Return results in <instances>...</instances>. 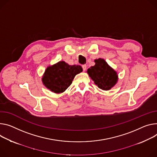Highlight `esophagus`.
Segmentation results:
<instances>
[{"label": "esophagus", "instance_id": "esophagus-1", "mask_svg": "<svg viewBox=\"0 0 157 157\" xmlns=\"http://www.w3.org/2000/svg\"><path fill=\"white\" fill-rule=\"evenodd\" d=\"M82 67L83 71H86V65H82Z\"/></svg>", "mask_w": 157, "mask_h": 157}]
</instances>
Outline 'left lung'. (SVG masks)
I'll return each mask as SVG.
<instances>
[{
    "label": "left lung",
    "instance_id": "obj_1",
    "mask_svg": "<svg viewBox=\"0 0 157 157\" xmlns=\"http://www.w3.org/2000/svg\"><path fill=\"white\" fill-rule=\"evenodd\" d=\"M94 62L95 65L87 70L88 74L99 88L110 90L118 81L117 73L103 59H95Z\"/></svg>",
    "mask_w": 157,
    "mask_h": 157
}]
</instances>
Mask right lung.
<instances>
[{
    "mask_svg": "<svg viewBox=\"0 0 157 157\" xmlns=\"http://www.w3.org/2000/svg\"><path fill=\"white\" fill-rule=\"evenodd\" d=\"M82 71L79 65H69L59 61L48 66L42 78L44 86L55 93L64 92L72 83L75 76Z\"/></svg>",
    "mask_w": 157,
    "mask_h": 157,
    "instance_id": "1",
    "label": "right lung"
}]
</instances>
